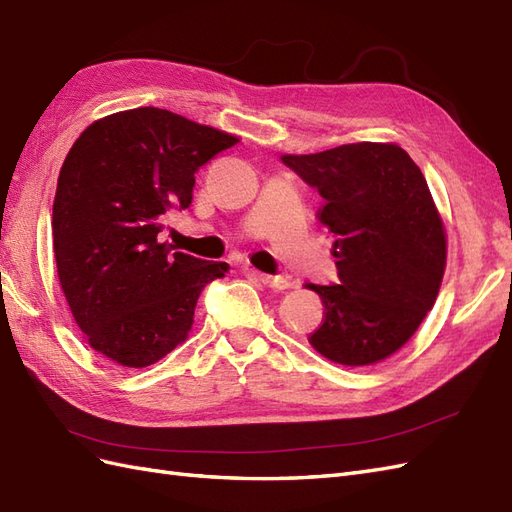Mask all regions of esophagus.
I'll return each instance as SVG.
<instances>
[{
	"label": "esophagus",
	"mask_w": 512,
	"mask_h": 512,
	"mask_svg": "<svg viewBox=\"0 0 512 512\" xmlns=\"http://www.w3.org/2000/svg\"><path fill=\"white\" fill-rule=\"evenodd\" d=\"M254 275L262 284L269 286V288L284 290V288L290 286V280L286 278V275H269V273H260V271H254Z\"/></svg>",
	"instance_id": "1"
}]
</instances>
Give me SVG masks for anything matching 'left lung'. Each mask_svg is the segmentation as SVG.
I'll return each instance as SVG.
<instances>
[{
    "label": "left lung",
    "instance_id": "1",
    "mask_svg": "<svg viewBox=\"0 0 512 512\" xmlns=\"http://www.w3.org/2000/svg\"><path fill=\"white\" fill-rule=\"evenodd\" d=\"M282 163L321 193V224L336 234L338 284H310L325 303L312 347L342 366L390 357L433 308L446 234L426 178L396 144H342Z\"/></svg>",
    "mask_w": 512,
    "mask_h": 512
}]
</instances>
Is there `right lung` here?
I'll return each instance as SVG.
<instances>
[{
  "mask_svg": "<svg viewBox=\"0 0 512 512\" xmlns=\"http://www.w3.org/2000/svg\"><path fill=\"white\" fill-rule=\"evenodd\" d=\"M237 137L159 107L92 122L68 150L53 200V254L64 297L90 347L144 368L187 338L206 284L228 262L159 241L185 211L196 172Z\"/></svg>",
  "mask_w": 512,
  "mask_h": 512,
  "instance_id": "obj_1",
  "label": "right lung"
}]
</instances>
